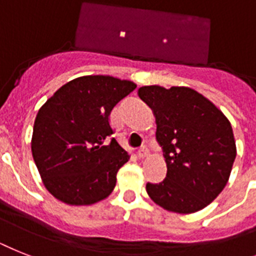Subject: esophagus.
I'll use <instances>...</instances> for the list:
<instances>
[{
    "label": "esophagus",
    "instance_id": "esophagus-1",
    "mask_svg": "<svg viewBox=\"0 0 256 256\" xmlns=\"http://www.w3.org/2000/svg\"><path fill=\"white\" fill-rule=\"evenodd\" d=\"M148 152H150V151H148V146H146V144H144V146L140 147L138 155H139V158H140V159H143V158H146L147 155H148Z\"/></svg>",
    "mask_w": 256,
    "mask_h": 256
}]
</instances>
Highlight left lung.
<instances>
[{"label": "left lung", "instance_id": "1", "mask_svg": "<svg viewBox=\"0 0 256 256\" xmlns=\"http://www.w3.org/2000/svg\"><path fill=\"white\" fill-rule=\"evenodd\" d=\"M138 96L156 120L167 176L147 182L151 200L168 212L194 213L208 206L229 180L236 147L225 114L194 89L148 85Z\"/></svg>", "mask_w": 256, "mask_h": 256}]
</instances>
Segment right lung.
<instances>
[{
	"label": "right lung",
	"mask_w": 256,
	"mask_h": 256,
	"mask_svg": "<svg viewBox=\"0 0 256 256\" xmlns=\"http://www.w3.org/2000/svg\"><path fill=\"white\" fill-rule=\"evenodd\" d=\"M136 88L112 76H82L64 84L39 109L31 151L43 184L68 205H92L113 192L118 170L130 159L109 116Z\"/></svg>",
	"instance_id": "obj_1"
}]
</instances>
